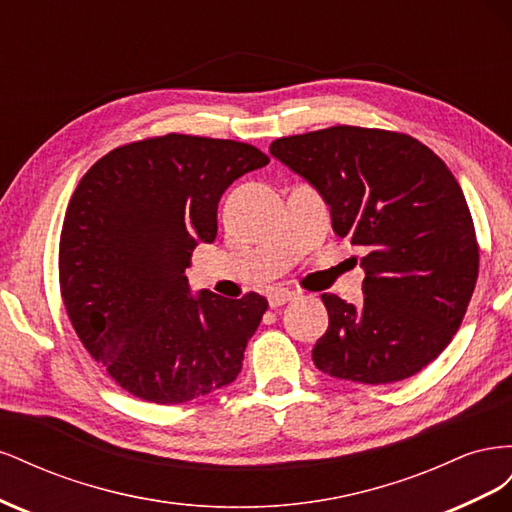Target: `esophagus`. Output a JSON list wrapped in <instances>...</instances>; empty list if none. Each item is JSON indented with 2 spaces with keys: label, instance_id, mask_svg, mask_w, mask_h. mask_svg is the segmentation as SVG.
I'll use <instances>...</instances> for the list:
<instances>
[{
  "label": "esophagus",
  "instance_id": "1",
  "mask_svg": "<svg viewBox=\"0 0 512 512\" xmlns=\"http://www.w3.org/2000/svg\"><path fill=\"white\" fill-rule=\"evenodd\" d=\"M294 297H297V294L294 292H290V290H286V288H275V290H271L269 292V305L271 307H280V305H284V303H288V301H292Z\"/></svg>",
  "mask_w": 512,
  "mask_h": 512
}]
</instances>
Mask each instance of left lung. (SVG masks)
I'll return each instance as SVG.
<instances>
[{"label":"left lung","instance_id":"obj_1","mask_svg":"<svg viewBox=\"0 0 512 512\" xmlns=\"http://www.w3.org/2000/svg\"><path fill=\"white\" fill-rule=\"evenodd\" d=\"M269 151L314 185L335 235L365 254L359 307L322 294L329 329L314 365L359 384L418 374L451 344L478 277L474 222L451 170L416 138L376 128L286 136Z\"/></svg>","mask_w":512,"mask_h":512}]
</instances>
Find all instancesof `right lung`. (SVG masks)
Wrapping results in <instances>:
<instances>
[{"label":"right lung","mask_w":512,"mask_h":512,"mask_svg":"<svg viewBox=\"0 0 512 512\" xmlns=\"http://www.w3.org/2000/svg\"><path fill=\"white\" fill-rule=\"evenodd\" d=\"M260 149L166 134L113 149L76 185L59 239V288L87 352L123 391L185 404L239 376L267 299L190 292L185 269L218 235L228 185Z\"/></svg>","instance_id":"right-lung-1"}]
</instances>
